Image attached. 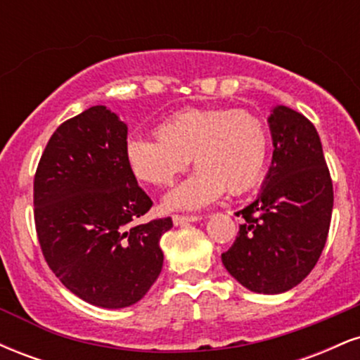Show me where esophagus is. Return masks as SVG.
I'll list each match as a JSON object with an SVG mask.
<instances>
[{"mask_svg": "<svg viewBox=\"0 0 360 360\" xmlns=\"http://www.w3.org/2000/svg\"><path fill=\"white\" fill-rule=\"evenodd\" d=\"M201 218H203L201 214H174L172 221H174V225H184V223L200 221Z\"/></svg>", "mask_w": 360, "mask_h": 360, "instance_id": "esophagus-1", "label": "esophagus"}]
</instances>
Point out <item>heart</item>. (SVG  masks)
<instances>
[{
    "label": "heart",
    "instance_id": "b5f03b06",
    "mask_svg": "<svg viewBox=\"0 0 360 360\" xmlns=\"http://www.w3.org/2000/svg\"><path fill=\"white\" fill-rule=\"evenodd\" d=\"M157 139L127 142L131 174L148 186H169L188 167L198 169L164 198L169 210H198L223 193L240 194L262 177L269 157V131L245 110L186 108L155 128Z\"/></svg>",
    "mask_w": 360,
    "mask_h": 360
}]
</instances>
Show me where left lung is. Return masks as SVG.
Instances as JSON below:
<instances>
[{
	"mask_svg": "<svg viewBox=\"0 0 360 360\" xmlns=\"http://www.w3.org/2000/svg\"><path fill=\"white\" fill-rule=\"evenodd\" d=\"M272 162L262 189L237 214V238L221 254L243 288L279 295L298 286L320 259L333 208V186L316 128L298 111L278 105L267 118Z\"/></svg>",
	"mask_w": 360,
	"mask_h": 360,
	"instance_id": "left-lung-1",
	"label": "left lung"
}]
</instances>
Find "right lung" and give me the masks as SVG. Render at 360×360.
<instances>
[{
	"label": "right lung",
	"instance_id": "add662e5",
	"mask_svg": "<svg viewBox=\"0 0 360 360\" xmlns=\"http://www.w3.org/2000/svg\"><path fill=\"white\" fill-rule=\"evenodd\" d=\"M128 128L91 106L53 131L34 181V214L53 274L86 303L125 308L162 271L171 218L137 223L152 206L125 159Z\"/></svg>",
	"mask_w": 360,
	"mask_h": 360
}]
</instances>
